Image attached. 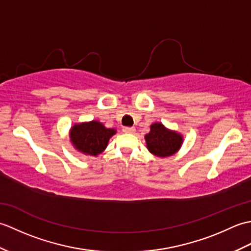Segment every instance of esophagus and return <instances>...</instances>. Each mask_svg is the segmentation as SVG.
I'll return each mask as SVG.
<instances>
[{"mask_svg":"<svg viewBox=\"0 0 251 251\" xmlns=\"http://www.w3.org/2000/svg\"><path fill=\"white\" fill-rule=\"evenodd\" d=\"M135 128L134 127H124V128H123V131L125 132V134H132V132H135Z\"/></svg>","mask_w":251,"mask_h":251,"instance_id":"1","label":"esophagus"}]
</instances>
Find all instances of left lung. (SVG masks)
Listing matches in <instances>:
<instances>
[{"mask_svg":"<svg viewBox=\"0 0 251 251\" xmlns=\"http://www.w3.org/2000/svg\"><path fill=\"white\" fill-rule=\"evenodd\" d=\"M145 139L148 150L157 157L174 155L179 151L183 142L182 135L166 128L162 123L152 124L150 132L145 136Z\"/></svg>","mask_w":251,"mask_h":251,"instance_id":"8db88e82","label":"left lung"}]
</instances>
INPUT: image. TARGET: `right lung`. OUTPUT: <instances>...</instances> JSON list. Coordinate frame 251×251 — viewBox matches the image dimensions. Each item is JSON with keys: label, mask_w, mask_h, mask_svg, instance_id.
<instances>
[{"label": "right lung", "mask_w": 251, "mask_h": 251, "mask_svg": "<svg viewBox=\"0 0 251 251\" xmlns=\"http://www.w3.org/2000/svg\"><path fill=\"white\" fill-rule=\"evenodd\" d=\"M115 134V129L106 128L98 121H92L74 124L70 129V140L77 151L97 156L105 150L110 138Z\"/></svg>", "instance_id": "1"}]
</instances>
